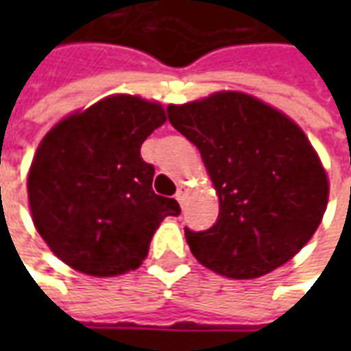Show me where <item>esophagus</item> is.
Listing matches in <instances>:
<instances>
[{"mask_svg":"<svg viewBox=\"0 0 351 351\" xmlns=\"http://www.w3.org/2000/svg\"><path fill=\"white\" fill-rule=\"evenodd\" d=\"M188 193H190V190H188V188H184V186H180V188H178V191H176V201H178V203H180V205H182L184 201H186V197H188Z\"/></svg>","mask_w":351,"mask_h":351,"instance_id":"obj_1","label":"esophagus"}]
</instances>
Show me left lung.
<instances>
[{
    "instance_id": "obj_1",
    "label": "left lung",
    "mask_w": 351,
    "mask_h": 351,
    "mask_svg": "<svg viewBox=\"0 0 351 351\" xmlns=\"http://www.w3.org/2000/svg\"><path fill=\"white\" fill-rule=\"evenodd\" d=\"M169 122L197 146L220 214L186 241L199 263L229 278H258L293 258L316 233L329 182L302 130L241 92L169 105Z\"/></svg>"
}]
</instances>
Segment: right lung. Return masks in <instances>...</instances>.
<instances>
[{
	"mask_svg": "<svg viewBox=\"0 0 351 351\" xmlns=\"http://www.w3.org/2000/svg\"><path fill=\"white\" fill-rule=\"evenodd\" d=\"M167 120L160 103L110 95L45 135L27 175L29 210L54 256L75 271L116 276L137 269L175 199L156 195L141 145Z\"/></svg>",
	"mask_w": 351,
	"mask_h": 351,
	"instance_id": "right-lung-1",
	"label": "right lung"
}]
</instances>
